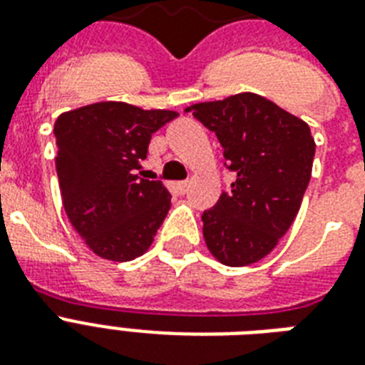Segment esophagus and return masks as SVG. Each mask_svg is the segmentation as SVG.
<instances>
[{
	"label": "esophagus",
	"mask_w": 365,
	"mask_h": 365,
	"mask_svg": "<svg viewBox=\"0 0 365 365\" xmlns=\"http://www.w3.org/2000/svg\"><path fill=\"white\" fill-rule=\"evenodd\" d=\"M176 189L180 195H185L189 191V182H178Z\"/></svg>",
	"instance_id": "34e87169"
}]
</instances>
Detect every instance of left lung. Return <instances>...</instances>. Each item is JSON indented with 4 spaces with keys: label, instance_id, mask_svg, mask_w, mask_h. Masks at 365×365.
Listing matches in <instances>:
<instances>
[{
    "label": "left lung",
    "instance_id": "1",
    "mask_svg": "<svg viewBox=\"0 0 365 365\" xmlns=\"http://www.w3.org/2000/svg\"><path fill=\"white\" fill-rule=\"evenodd\" d=\"M185 111L216 132L237 178L231 191L202 214L206 248L223 265H252L271 254L299 212L317 149L311 128L254 93Z\"/></svg>",
    "mask_w": 365,
    "mask_h": 365
}]
</instances>
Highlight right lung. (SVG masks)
<instances>
[{
	"label": "right lung",
	"instance_id": "1",
	"mask_svg": "<svg viewBox=\"0 0 365 365\" xmlns=\"http://www.w3.org/2000/svg\"><path fill=\"white\" fill-rule=\"evenodd\" d=\"M178 117L125 102L64 111L54 123L56 174L66 216L94 254L130 261L145 254L170 210L160 182L136 174L151 134Z\"/></svg>",
	"mask_w": 365,
	"mask_h": 365
}]
</instances>
